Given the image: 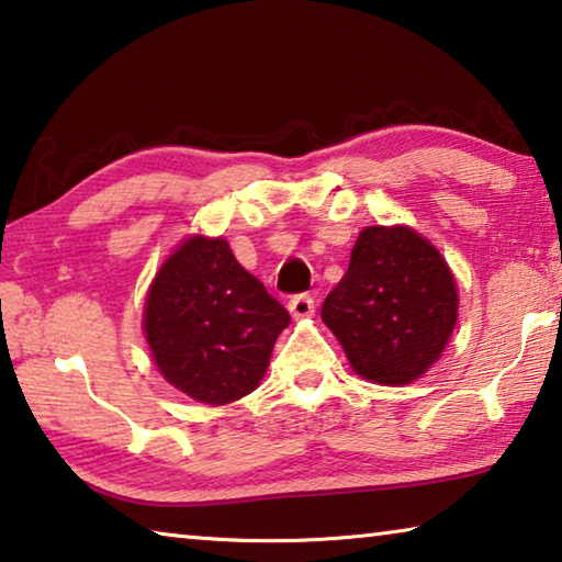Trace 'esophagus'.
Returning <instances> with one entry per match:
<instances>
[{"instance_id": "1", "label": "esophagus", "mask_w": 562, "mask_h": 562, "mask_svg": "<svg viewBox=\"0 0 562 562\" xmlns=\"http://www.w3.org/2000/svg\"><path fill=\"white\" fill-rule=\"evenodd\" d=\"M290 315L294 319H304L315 315V300L310 294H297V297L290 300Z\"/></svg>"}]
</instances>
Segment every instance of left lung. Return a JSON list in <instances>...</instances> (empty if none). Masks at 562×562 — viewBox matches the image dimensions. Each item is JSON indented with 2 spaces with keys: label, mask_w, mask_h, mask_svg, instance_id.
I'll return each instance as SVG.
<instances>
[{
  "label": "left lung",
  "mask_w": 562,
  "mask_h": 562,
  "mask_svg": "<svg viewBox=\"0 0 562 562\" xmlns=\"http://www.w3.org/2000/svg\"><path fill=\"white\" fill-rule=\"evenodd\" d=\"M459 317V292L441 252L406 225H372L351 247L349 270L322 304L351 369L402 386L429 369Z\"/></svg>",
  "instance_id": "left-lung-1"
}]
</instances>
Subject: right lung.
Returning a JSON list of instances; mask_svg holds the SVG:
<instances>
[{
	"label": "right lung",
	"mask_w": 562,
	"mask_h": 562,
	"mask_svg": "<svg viewBox=\"0 0 562 562\" xmlns=\"http://www.w3.org/2000/svg\"><path fill=\"white\" fill-rule=\"evenodd\" d=\"M290 312L268 294L223 237L193 235L150 284L144 329L166 382L195 402L223 406L268 372Z\"/></svg>",
	"instance_id": "obj_1"
}]
</instances>
